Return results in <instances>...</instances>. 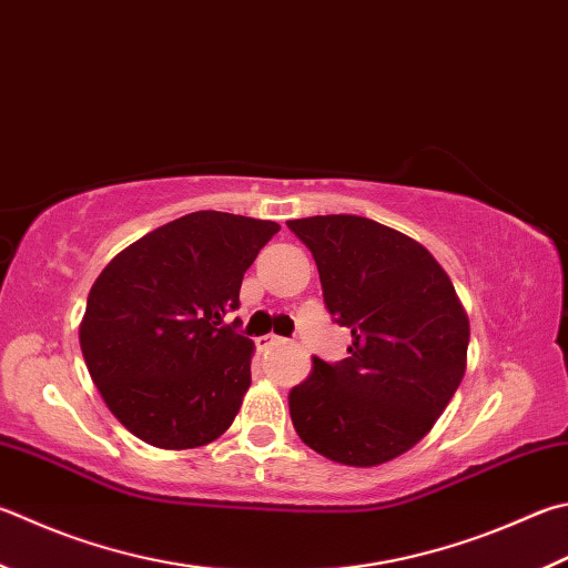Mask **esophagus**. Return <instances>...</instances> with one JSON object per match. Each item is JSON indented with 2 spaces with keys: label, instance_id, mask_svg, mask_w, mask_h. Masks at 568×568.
<instances>
[{
  "label": "esophagus",
  "instance_id": "34e87169",
  "mask_svg": "<svg viewBox=\"0 0 568 568\" xmlns=\"http://www.w3.org/2000/svg\"><path fill=\"white\" fill-rule=\"evenodd\" d=\"M285 343V339L281 337V335H261V337H257L255 339V345L257 347H261V349H271V347H275V345H283Z\"/></svg>",
  "mask_w": 568,
  "mask_h": 568
}]
</instances>
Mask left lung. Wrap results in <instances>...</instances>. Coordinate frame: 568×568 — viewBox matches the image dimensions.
<instances>
[{
    "instance_id": "obj_1",
    "label": "left lung",
    "mask_w": 568,
    "mask_h": 568,
    "mask_svg": "<svg viewBox=\"0 0 568 568\" xmlns=\"http://www.w3.org/2000/svg\"><path fill=\"white\" fill-rule=\"evenodd\" d=\"M287 229L315 257L327 313L353 333L345 359L313 357V373L287 395L297 437L349 467L405 455L467 369L469 320L455 285L417 241L363 215H313Z\"/></svg>"
}]
</instances>
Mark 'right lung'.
Masks as SVG:
<instances>
[{"mask_svg":"<svg viewBox=\"0 0 568 568\" xmlns=\"http://www.w3.org/2000/svg\"><path fill=\"white\" fill-rule=\"evenodd\" d=\"M281 231L195 211L123 248L91 285L79 343L89 375L131 435L193 449L233 425L251 387L253 343L223 325L243 273Z\"/></svg>","mask_w":568,"mask_h":568,"instance_id":"right-lung-1","label":"right lung"}]
</instances>
